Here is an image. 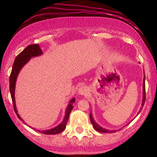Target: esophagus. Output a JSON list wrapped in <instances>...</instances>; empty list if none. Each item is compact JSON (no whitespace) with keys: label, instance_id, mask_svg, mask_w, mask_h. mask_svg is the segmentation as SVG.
Masks as SVG:
<instances>
[{"label":"esophagus","instance_id":"esophagus-1","mask_svg":"<svg viewBox=\"0 0 157 157\" xmlns=\"http://www.w3.org/2000/svg\"><path fill=\"white\" fill-rule=\"evenodd\" d=\"M78 92L80 95H86L88 94V89L86 86H81L79 89Z\"/></svg>","mask_w":157,"mask_h":157}]
</instances>
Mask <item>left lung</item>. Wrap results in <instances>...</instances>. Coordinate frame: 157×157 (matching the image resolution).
Segmentation results:
<instances>
[{
    "label": "left lung",
    "mask_w": 157,
    "mask_h": 157,
    "mask_svg": "<svg viewBox=\"0 0 157 157\" xmlns=\"http://www.w3.org/2000/svg\"><path fill=\"white\" fill-rule=\"evenodd\" d=\"M145 77L144 76V79H143V97H142V108L140 109V111H141V110L142 109V107L144 106V104H145V98H146V95H145ZM90 120H91V123H92V125L94 127V128L98 132H102V133H113L116 132V131H109V130H106L105 128H102V127H100V125H97V124L95 122L94 120L92 117V115L91 113H90Z\"/></svg>",
    "instance_id": "8db88e82"
}]
</instances>
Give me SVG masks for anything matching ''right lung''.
I'll return each mask as SVG.
<instances>
[{"instance_id":"1","label":"right lung","mask_w":157,"mask_h":157,"mask_svg":"<svg viewBox=\"0 0 157 157\" xmlns=\"http://www.w3.org/2000/svg\"><path fill=\"white\" fill-rule=\"evenodd\" d=\"M42 54V51H41L40 48L38 44H32L29 45L27 47H26L24 50H23L16 57L15 62H14L13 66H12V69L11 71L10 77V94H11V97H12V103H13V107L14 110H15V112L17 114V117L20 120H21L22 121L23 120L21 118V117L19 116V114L17 113V111L16 109V105H15V82H16V79H17V75H18L20 70L21 69V68L24 66L25 64L29 60V59L32 57H36V56H38ZM75 101V99L70 101V103L68 104L67 109L66 111V115H65V117L63 119V121L59 125H57V127L54 128L50 129V130L47 131H39V132L43 133L44 134H57L59 133L62 132L63 131H64L65 128H66V124H67L68 118H69V114L71 113V110L73 109V105L72 103ZM26 124V122H24ZM34 129V128H33Z\"/></svg>"}]
</instances>
